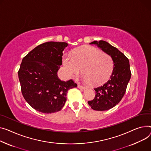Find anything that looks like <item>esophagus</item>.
<instances>
[{
	"label": "esophagus",
	"mask_w": 151,
	"mask_h": 151,
	"mask_svg": "<svg viewBox=\"0 0 151 151\" xmlns=\"http://www.w3.org/2000/svg\"><path fill=\"white\" fill-rule=\"evenodd\" d=\"M78 87L79 88H80V89H84V88H85V87L79 85V84H78Z\"/></svg>",
	"instance_id": "1"
}]
</instances>
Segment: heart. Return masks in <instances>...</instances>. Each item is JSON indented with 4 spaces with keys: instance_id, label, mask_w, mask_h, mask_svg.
I'll return each mask as SVG.
<instances>
[{
    "instance_id": "b5f03b06",
    "label": "heart",
    "mask_w": 151,
    "mask_h": 151,
    "mask_svg": "<svg viewBox=\"0 0 151 151\" xmlns=\"http://www.w3.org/2000/svg\"><path fill=\"white\" fill-rule=\"evenodd\" d=\"M63 64L69 75H78L82 68L83 80L92 85L104 83L114 69L111 56L92 46L80 48L75 50L73 55H66Z\"/></svg>"
}]
</instances>
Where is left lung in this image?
<instances>
[{
  "mask_svg": "<svg viewBox=\"0 0 151 151\" xmlns=\"http://www.w3.org/2000/svg\"><path fill=\"white\" fill-rule=\"evenodd\" d=\"M90 44L97 45L111 56L114 62V70L110 79L103 86L94 88L95 97L88 101L92 109L104 111L115 107L124 96L131 77L129 61L122 52L106 41H95Z\"/></svg>",
  "mask_w": 151,
  "mask_h": 151,
  "instance_id": "left-lung-1",
  "label": "left lung"
}]
</instances>
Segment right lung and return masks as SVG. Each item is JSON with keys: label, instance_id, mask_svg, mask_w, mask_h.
I'll list each match as a JSON object with an SVG mask.
<instances>
[{"label": "right lung", "instance_id": "1", "mask_svg": "<svg viewBox=\"0 0 151 151\" xmlns=\"http://www.w3.org/2000/svg\"><path fill=\"white\" fill-rule=\"evenodd\" d=\"M66 42H47L40 44L22 59L18 71L22 94L37 111L52 114L61 110L68 90L77 87L73 79L61 81L57 75L63 64Z\"/></svg>", "mask_w": 151, "mask_h": 151}]
</instances>
